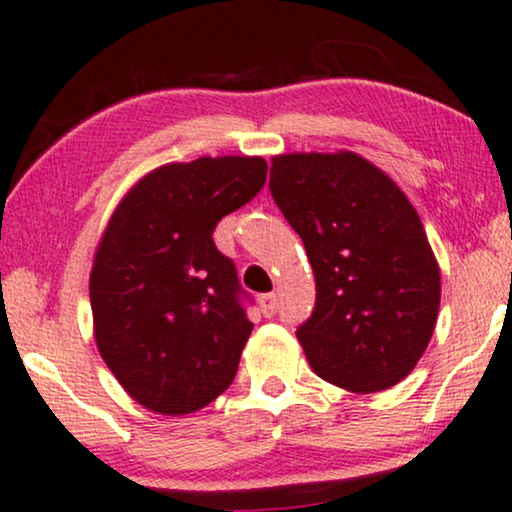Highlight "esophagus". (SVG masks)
I'll return each mask as SVG.
<instances>
[{"mask_svg":"<svg viewBox=\"0 0 512 512\" xmlns=\"http://www.w3.org/2000/svg\"><path fill=\"white\" fill-rule=\"evenodd\" d=\"M261 311H263V315H268V318L277 313V296L275 294L261 296Z\"/></svg>","mask_w":512,"mask_h":512,"instance_id":"1","label":"esophagus"}]
</instances>
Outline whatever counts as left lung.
<instances>
[{"instance_id":"1","label":"left lung","mask_w":512,"mask_h":512,"mask_svg":"<svg viewBox=\"0 0 512 512\" xmlns=\"http://www.w3.org/2000/svg\"><path fill=\"white\" fill-rule=\"evenodd\" d=\"M270 194L315 275V308L296 330L315 375L356 394L399 384L430 344L441 299L418 211L353 151L275 156Z\"/></svg>"}]
</instances>
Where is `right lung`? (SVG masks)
I'll use <instances>...</instances> for the list:
<instances>
[{"label": "right lung", "instance_id": "right-lung-1", "mask_svg": "<svg viewBox=\"0 0 512 512\" xmlns=\"http://www.w3.org/2000/svg\"><path fill=\"white\" fill-rule=\"evenodd\" d=\"M266 173L261 156L166 163L113 211L90 275L94 339L140 406L194 413L235 380L254 325L213 230L261 192Z\"/></svg>", "mask_w": 512, "mask_h": 512}]
</instances>
